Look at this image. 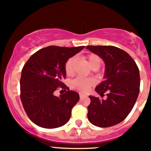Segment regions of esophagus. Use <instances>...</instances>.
I'll use <instances>...</instances> for the list:
<instances>
[{"instance_id":"obj_1","label":"esophagus","mask_w":151,"mask_h":151,"mask_svg":"<svg viewBox=\"0 0 151 151\" xmlns=\"http://www.w3.org/2000/svg\"><path fill=\"white\" fill-rule=\"evenodd\" d=\"M85 94H82V93H79V97H80V98H82V97H85Z\"/></svg>"}]
</instances>
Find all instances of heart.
Listing matches in <instances>:
<instances>
[{
  "mask_svg": "<svg viewBox=\"0 0 151 151\" xmlns=\"http://www.w3.org/2000/svg\"><path fill=\"white\" fill-rule=\"evenodd\" d=\"M85 60L91 69L93 70H97L99 69L102 63L101 57L97 54H88L85 57ZM76 63V58L75 57H70L65 63V72L69 76H72L75 74V66ZM95 80L93 78H78L73 80L70 84V86L73 89L79 91L85 92L88 90L91 86L94 85Z\"/></svg>",
  "mask_w": 151,
  "mask_h": 151,
  "instance_id": "heart-1",
  "label": "heart"
}]
</instances>
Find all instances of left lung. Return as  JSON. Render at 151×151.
<instances>
[{"instance_id": "8db88e82", "label": "left lung", "mask_w": 151, "mask_h": 151, "mask_svg": "<svg viewBox=\"0 0 151 151\" xmlns=\"http://www.w3.org/2000/svg\"><path fill=\"white\" fill-rule=\"evenodd\" d=\"M105 62L104 81L96 87L106 100L89 96L88 119L93 125L110 127L123 121L138 98L140 91V74L137 64L125 50L114 46H87Z\"/></svg>"}]
</instances>
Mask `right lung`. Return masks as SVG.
Returning a JSON list of instances; mask_svg holds the SVG:
<instances>
[{
    "instance_id": "1",
    "label": "right lung",
    "mask_w": 151,
    "mask_h": 151,
    "mask_svg": "<svg viewBox=\"0 0 151 151\" xmlns=\"http://www.w3.org/2000/svg\"><path fill=\"white\" fill-rule=\"evenodd\" d=\"M84 47H47L35 52L25 63L20 78V99L26 114L35 125L55 129L69 120L79 95L62 82L66 75L64 67L69 58ZM58 87L68 91L57 97L53 93Z\"/></svg>"
}]
</instances>
